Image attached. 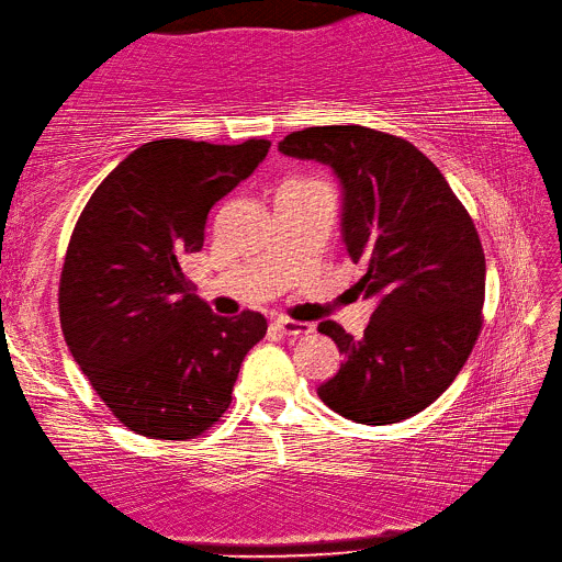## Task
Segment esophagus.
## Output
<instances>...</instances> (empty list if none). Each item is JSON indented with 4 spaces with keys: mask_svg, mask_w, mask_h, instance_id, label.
<instances>
[{
    "mask_svg": "<svg viewBox=\"0 0 562 562\" xmlns=\"http://www.w3.org/2000/svg\"><path fill=\"white\" fill-rule=\"evenodd\" d=\"M273 325H277V329L285 337H305L311 335V331H315L313 323H301V319H289V317L273 319Z\"/></svg>",
    "mask_w": 562,
    "mask_h": 562,
    "instance_id": "34e87169",
    "label": "esophagus"
}]
</instances>
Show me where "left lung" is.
Instances as JSON below:
<instances>
[{
  "label": "left lung",
  "instance_id": "8db88e82",
  "mask_svg": "<svg viewBox=\"0 0 562 562\" xmlns=\"http://www.w3.org/2000/svg\"><path fill=\"white\" fill-rule=\"evenodd\" d=\"M279 153L337 177L341 239L351 261L366 265L357 289L375 301L361 339L319 323L345 353L319 400L359 425L415 417L453 383L483 325L485 255L471 215L403 137L319 125L285 135Z\"/></svg>",
  "mask_w": 562,
  "mask_h": 562
}]
</instances>
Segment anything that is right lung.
I'll use <instances>...</instances> for the list:
<instances>
[{"mask_svg":"<svg viewBox=\"0 0 562 562\" xmlns=\"http://www.w3.org/2000/svg\"><path fill=\"white\" fill-rule=\"evenodd\" d=\"M269 140L165 137L137 147L91 193L67 247L60 325L99 397L125 427L184 441L231 407L267 317L211 313L184 273L213 205L267 157Z\"/></svg>","mask_w":562,"mask_h":562,"instance_id":"right-lung-1","label":"right lung"}]
</instances>
